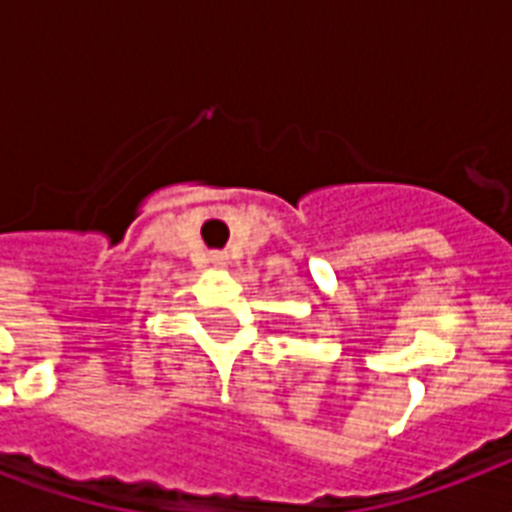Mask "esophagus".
<instances>
[{
    "label": "esophagus",
    "instance_id": "34e87169",
    "mask_svg": "<svg viewBox=\"0 0 512 512\" xmlns=\"http://www.w3.org/2000/svg\"><path fill=\"white\" fill-rule=\"evenodd\" d=\"M209 260H212L215 265H228V255H225V252H212Z\"/></svg>",
    "mask_w": 512,
    "mask_h": 512
}]
</instances>
